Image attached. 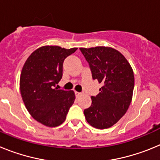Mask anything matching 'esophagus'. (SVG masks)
Wrapping results in <instances>:
<instances>
[{
	"instance_id": "esophagus-1",
	"label": "esophagus",
	"mask_w": 160,
	"mask_h": 160,
	"mask_svg": "<svg viewBox=\"0 0 160 160\" xmlns=\"http://www.w3.org/2000/svg\"><path fill=\"white\" fill-rule=\"evenodd\" d=\"M74 94H75L76 97H79V96H80V95H81V94H82V93L78 92V91H74Z\"/></svg>"
}]
</instances>
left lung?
Here are the masks:
<instances>
[{
	"instance_id": "8db88e82",
	"label": "left lung",
	"mask_w": 160,
	"mask_h": 160,
	"mask_svg": "<svg viewBox=\"0 0 160 160\" xmlns=\"http://www.w3.org/2000/svg\"><path fill=\"white\" fill-rule=\"evenodd\" d=\"M90 66L94 80L102 87L91 96V106L85 109L87 122L98 129L112 127L128 110L135 85L131 65L116 49L105 46L80 48Z\"/></svg>"
}]
</instances>
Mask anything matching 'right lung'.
Wrapping results in <instances>:
<instances>
[{
  "mask_svg": "<svg viewBox=\"0 0 160 160\" xmlns=\"http://www.w3.org/2000/svg\"><path fill=\"white\" fill-rule=\"evenodd\" d=\"M78 48L42 46L32 52L22 68L20 90L25 106L38 122L50 128L61 125L73 105V90H58L65 59Z\"/></svg>",
  "mask_w": 160,
  "mask_h": 160,
  "instance_id": "right-lung-1",
  "label": "right lung"
}]
</instances>
